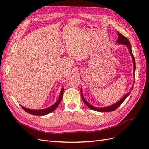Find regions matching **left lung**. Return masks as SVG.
Here are the masks:
<instances>
[{
    "label": "left lung",
    "instance_id": "1",
    "mask_svg": "<svg viewBox=\"0 0 149 149\" xmlns=\"http://www.w3.org/2000/svg\"><path fill=\"white\" fill-rule=\"evenodd\" d=\"M118 34L119 38H118V40H117V42L119 43H120V44L125 45L127 46V48L129 49V52H130V55H131V56H132V60H133V62H134L133 63H134V74L135 73V70H136V62H135V58H134V56L133 55L132 50H131V45H130L129 40L127 38H126L125 36H124L123 35H122L121 33H120L119 31L118 32ZM81 97H82L83 101L86 104V105L88 107H89L90 109H91L94 111H99V112H111V111H115L117 109V108H118L121 105V104L124 101V100H125L126 97H127L129 95L130 92L129 93H127V94H125V95L123 98H122L120 100H119L118 102H116V104H114L110 106H107V107H101V108L94 107V106H92L91 104H90L89 102H88L84 100V98L83 97L81 89Z\"/></svg>",
    "mask_w": 149,
    "mask_h": 149
}]
</instances>
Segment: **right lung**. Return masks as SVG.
<instances>
[{"instance_id": "obj_1", "label": "right lung", "mask_w": 149, "mask_h": 149, "mask_svg": "<svg viewBox=\"0 0 149 149\" xmlns=\"http://www.w3.org/2000/svg\"><path fill=\"white\" fill-rule=\"evenodd\" d=\"M63 91H64V88H62L61 93H60V94L59 98H58V100H57V101L55 104H54L53 105L47 108V109H42V110H31V109H27V108H26V107H24V106H21V107L23 108L25 111H26V112H28L29 114H32V115H34V116H44V115L48 114L49 113H50V112H53L54 110H55L56 108L58 107V106L60 104V102L61 101V100H62Z\"/></svg>"}]
</instances>
